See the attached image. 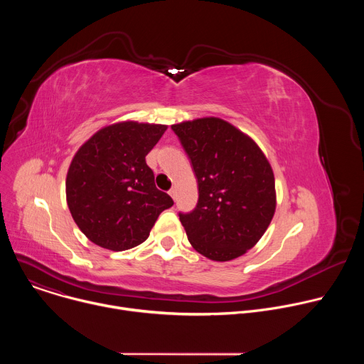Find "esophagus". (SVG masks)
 Wrapping results in <instances>:
<instances>
[{"mask_svg":"<svg viewBox=\"0 0 364 364\" xmlns=\"http://www.w3.org/2000/svg\"><path fill=\"white\" fill-rule=\"evenodd\" d=\"M168 194H170V196H171L174 200L177 198V191H176V188H171V190L168 191Z\"/></svg>","mask_w":364,"mask_h":364,"instance_id":"34e87169","label":"esophagus"}]
</instances>
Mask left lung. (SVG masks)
I'll return each instance as SVG.
<instances>
[{
	"label": "left lung",
	"mask_w": 364,
	"mask_h": 364,
	"mask_svg": "<svg viewBox=\"0 0 364 364\" xmlns=\"http://www.w3.org/2000/svg\"><path fill=\"white\" fill-rule=\"evenodd\" d=\"M191 161L198 201L178 213L188 242L203 256L232 261L253 247L277 207L275 178L256 142L220 118L171 125Z\"/></svg>",
	"instance_id": "1"
}]
</instances>
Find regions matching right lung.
I'll return each instance as SVG.
<instances>
[{
  "instance_id": "right-lung-1",
  "label": "right lung",
  "mask_w": 364,
  "mask_h": 364,
  "mask_svg": "<svg viewBox=\"0 0 364 364\" xmlns=\"http://www.w3.org/2000/svg\"><path fill=\"white\" fill-rule=\"evenodd\" d=\"M167 125L118 122L99 129L75 154L66 177L73 220L95 245L127 250L142 243L174 204L155 187L146 154Z\"/></svg>"
}]
</instances>
